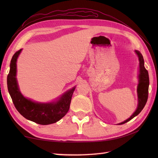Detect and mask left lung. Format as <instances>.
Masks as SVG:
<instances>
[{
  "instance_id": "obj_1",
  "label": "left lung",
  "mask_w": 158,
  "mask_h": 158,
  "mask_svg": "<svg viewBox=\"0 0 158 158\" xmlns=\"http://www.w3.org/2000/svg\"><path fill=\"white\" fill-rule=\"evenodd\" d=\"M135 52L139 57V83L138 85V88H137V93H138V100L139 104L138 107H137L135 112L132 115L129 117L128 119L124 121V122L119 123V125L125 123L130 120L133 119L134 117H136L137 115L141 112L143 109L144 106H145L146 102L148 99V92H149V74L148 71L146 70L144 66V59L141 53L140 52L135 50Z\"/></svg>"
}]
</instances>
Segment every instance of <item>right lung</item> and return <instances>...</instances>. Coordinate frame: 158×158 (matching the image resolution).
<instances>
[{
	"mask_svg": "<svg viewBox=\"0 0 158 158\" xmlns=\"http://www.w3.org/2000/svg\"><path fill=\"white\" fill-rule=\"evenodd\" d=\"M22 50L19 49L13 56L7 76L8 91L15 107L26 119L41 125H48L58 122L69 111L75 87L64 94L56 102L41 103L25 98L19 91L16 79V62Z\"/></svg>",
	"mask_w": 158,
	"mask_h": 158,
	"instance_id": "1",
	"label": "right lung"
}]
</instances>
